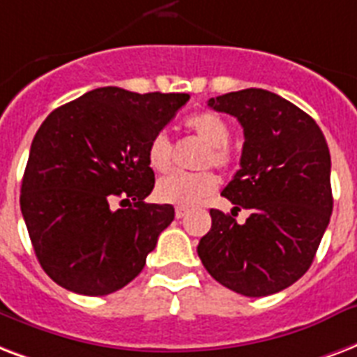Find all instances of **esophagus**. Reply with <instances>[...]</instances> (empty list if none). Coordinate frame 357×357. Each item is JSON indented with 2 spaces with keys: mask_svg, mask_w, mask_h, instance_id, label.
Here are the masks:
<instances>
[{
  "mask_svg": "<svg viewBox=\"0 0 357 357\" xmlns=\"http://www.w3.org/2000/svg\"><path fill=\"white\" fill-rule=\"evenodd\" d=\"M188 214V208L186 206H176L175 208V216L178 218V220H181V218H184Z\"/></svg>",
  "mask_w": 357,
  "mask_h": 357,
  "instance_id": "esophagus-1",
  "label": "esophagus"
}]
</instances>
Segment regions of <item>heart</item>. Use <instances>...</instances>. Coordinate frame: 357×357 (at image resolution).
Segmentation results:
<instances>
[{
	"mask_svg": "<svg viewBox=\"0 0 357 357\" xmlns=\"http://www.w3.org/2000/svg\"><path fill=\"white\" fill-rule=\"evenodd\" d=\"M186 128L204 143V151L199 158V167H218L229 169L233 165V149L229 147L231 126L227 121L214 112L195 113L186 119ZM173 160V145L165 134H156L147 145V164L156 173H164L171 167ZM216 176L210 171L199 173H171L156 182V197L162 203L176 204V206H192L208 197L216 190Z\"/></svg>",
	"mask_w": 357,
	"mask_h": 357,
	"instance_id": "obj_1",
	"label": "heart"
}]
</instances>
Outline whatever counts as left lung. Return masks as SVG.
Instances as JSON below:
<instances>
[{
    "label": "left lung",
    "mask_w": 357,
    "mask_h": 357,
    "mask_svg": "<svg viewBox=\"0 0 357 357\" xmlns=\"http://www.w3.org/2000/svg\"><path fill=\"white\" fill-rule=\"evenodd\" d=\"M208 106L244 128L240 169L222 192L245 223L212 208L197 245L218 283L250 298L270 296L307 272L330 223V149L307 113L264 89L210 98Z\"/></svg>",
    "instance_id": "left-lung-1"
}]
</instances>
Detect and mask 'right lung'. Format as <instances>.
<instances>
[{"label":"right lung","instance_id":"add662e5","mask_svg":"<svg viewBox=\"0 0 357 357\" xmlns=\"http://www.w3.org/2000/svg\"><path fill=\"white\" fill-rule=\"evenodd\" d=\"M188 100L186 93L100 87L40 124L20 208L40 266L63 289L106 296L143 270L175 218L171 204L145 203L154 188L147 145ZM117 197L125 208L113 211Z\"/></svg>","mask_w":357,"mask_h":357}]
</instances>
